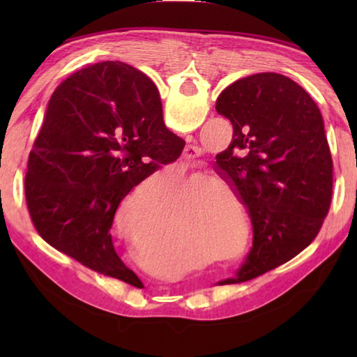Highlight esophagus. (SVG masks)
Segmentation results:
<instances>
[{
    "label": "esophagus",
    "instance_id": "34e87169",
    "mask_svg": "<svg viewBox=\"0 0 357 357\" xmlns=\"http://www.w3.org/2000/svg\"><path fill=\"white\" fill-rule=\"evenodd\" d=\"M187 146L184 148V157L185 159H195L197 155H200V153H202V149L197 146L195 143H193V138H192V135H189L187 137Z\"/></svg>",
    "mask_w": 357,
    "mask_h": 357
}]
</instances>
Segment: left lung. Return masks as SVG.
<instances>
[{"label": "left lung", "instance_id": "1", "mask_svg": "<svg viewBox=\"0 0 357 357\" xmlns=\"http://www.w3.org/2000/svg\"><path fill=\"white\" fill-rule=\"evenodd\" d=\"M153 99L155 84L138 70ZM215 110L233 138L215 155L217 173L249 211L253 245L234 279L241 283L287 263L310 245L331 208L332 157L321 112L291 78L261 72L220 93Z\"/></svg>", "mask_w": 357, "mask_h": 357}]
</instances>
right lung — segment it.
Masks as SVG:
<instances>
[{"instance_id":"add662e5","label":"right lung","mask_w":357,"mask_h":357,"mask_svg":"<svg viewBox=\"0 0 357 357\" xmlns=\"http://www.w3.org/2000/svg\"><path fill=\"white\" fill-rule=\"evenodd\" d=\"M184 144L135 68L104 61L75 72L52 94L29 154L25 197L34 228L86 268L134 285L138 277L113 247L114 213Z\"/></svg>"}]
</instances>
